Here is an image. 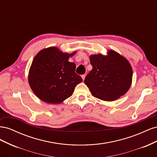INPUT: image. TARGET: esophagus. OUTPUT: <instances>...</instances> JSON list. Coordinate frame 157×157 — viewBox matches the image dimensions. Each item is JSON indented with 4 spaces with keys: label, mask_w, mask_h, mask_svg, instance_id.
I'll use <instances>...</instances> for the list:
<instances>
[{
    "label": "esophagus",
    "mask_w": 157,
    "mask_h": 157,
    "mask_svg": "<svg viewBox=\"0 0 157 157\" xmlns=\"http://www.w3.org/2000/svg\"><path fill=\"white\" fill-rule=\"evenodd\" d=\"M81 77H82V80H84V78H85V77H86V75H82L81 76Z\"/></svg>",
    "instance_id": "34e87169"
}]
</instances>
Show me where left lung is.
I'll return each mask as SVG.
<instances>
[{
    "mask_svg": "<svg viewBox=\"0 0 157 157\" xmlns=\"http://www.w3.org/2000/svg\"><path fill=\"white\" fill-rule=\"evenodd\" d=\"M92 69L86 75L84 83L94 97L111 101L119 98L129 90L132 69L128 60L113 50L108 55L90 57Z\"/></svg>",
    "mask_w": 157,
    "mask_h": 157,
    "instance_id": "1",
    "label": "left lung"
}]
</instances>
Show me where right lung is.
<instances>
[{"instance_id":"obj_1","label":"right lung","mask_w":157,"mask_h":157,"mask_svg":"<svg viewBox=\"0 0 157 157\" xmlns=\"http://www.w3.org/2000/svg\"><path fill=\"white\" fill-rule=\"evenodd\" d=\"M75 54L63 53L50 47L41 50L33 59L29 73L32 90L41 100L57 104L72 96L75 86L82 81L75 73L76 65L69 58Z\"/></svg>"}]
</instances>
